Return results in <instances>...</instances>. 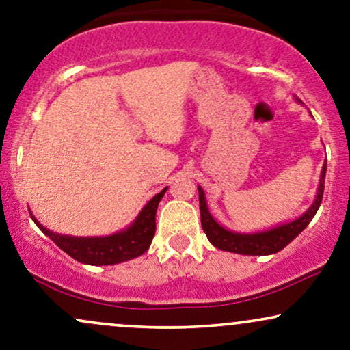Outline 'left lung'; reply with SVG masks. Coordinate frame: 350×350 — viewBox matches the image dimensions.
I'll return each instance as SVG.
<instances>
[{
  "label": "left lung",
  "mask_w": 350,
  "mask_h": 350,
  "mask_svg": "<svg viewBox=\"0 0 350 350\" xmlns=\"http://www.w3.org/2000/svg\"><path fill=\"white\" fill-rule=\"evenodd\" d=\"M324 178H326V163H324L321 172V180H319L318 193H316L314 203L311 204L310 209L298 219L291 221V223L280 224L277 228L267 229L262 232L252 234H241L232 232L226 229L219 223H216L215 217L209 213L206 198H204L203 188L198 187L200 193V213H201V226L206 234L208 241L213 245L221 250H228V252L242 254V256H270V254H277L278 250L290 244L295 237L298 236L308 224L311 223L316 211L319 209V204L323 201L324 193Z\"/></svg>",
  "instance_id": "obj_1"
}]
</instances>
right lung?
Listing matches in <instances>:
<instances>
[{"instance_id":"1","label":"right lung","mask_w":350,"mask_h":350,"mask_svg":"<svg viewBox=\"0 0 350 350\" xmlns=\"http://www.w3.org/2000/svg\"><path fill=\"white\" fill-rule=\"evenodd\" d=\"M165 191L167 188H163L162 191L157 193L142 208V211L139 213V216L129 228L105 237L62 236V234L45 229L32 216V213L31 217L45 236L51 237L64 252H67L75 260L88 265H114L142 256L150 247V242L155 234V213H157V206Z\"/></svg>"}]
</instances>
